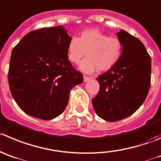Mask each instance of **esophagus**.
Returning <instances> with one entry per match:
<instances>
[{"label":"esophagus","instance_id":"34e87169","mask_svg":"<svg viewBox=\"0 0 161 161\" xmlns=\"http://www.w3.org/2000/svg\"><path fill=\"white\" fill-rule=\"evenodd\" d=\"M83 79H84V82H88V81H89V80H91V78L87 77V76L84 75V76H83Z\"/></svg>","mask_w":161,"mask_h":161}]
</instances>
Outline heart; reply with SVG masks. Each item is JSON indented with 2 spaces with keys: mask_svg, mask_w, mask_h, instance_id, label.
Here are the masks:
<instances>
[{
  "mask_svg": "<svg viewBox=\"0 0 161 161\" xmlns=\"http://www.w3.org/2000/svg\"><path fill=\"white\" fill-rule=\"evenodd\" d=\"M67 58L72 64H78L85 73L106 71L114 67L121 58L123 43L117 37H110L97 29L84 30L79 38L71 37L67 43Z\"/></svg>",
  "mask_w": 161,
  "mask_h": 161,
  "instance_id": "heart-1",
  "label": "heart"
}]
</instances>
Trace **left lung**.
<instances>
[{
    "instance_id": "left-lung-1",
    "label": "left lung",
    "mask_w": 161,
    "mask_h": 161,
    "mask_svg": "<svg viewBox=\"0 0 161 161\" xmlns=\"http://www.w3.org/2000/svg\"><path fill=\"white\" fill-rule=\"evenodd\" d=\"M123 43L118 64L97 77L98 94L92 103L103 120L116 121L136 112L148 95L151 82V57L142 41L121 30L117 33Z\"/></svg>"
}]
</instances>
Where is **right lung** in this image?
Here are the masks:
<instances>
[{"instance_id": "add662e5", "label": "right lung", "mask_w": 161, "mask_h": 161, "mask_svg": "<svg viewBox=\"0 0 161 161\" xmlns=\"http://www.w3.org/2000/svg\"><path fill=\"white\" fill-rule=\"evenodd\" d=\"M70 39L61 25L43 28L28 32L12 51L8 85L27 114L56 118L65 109L70 90L83 81L67 58Z\"/></svg>"}]
</instances>
